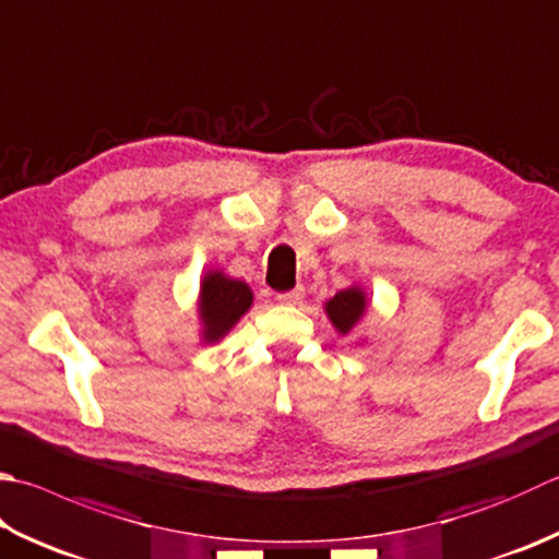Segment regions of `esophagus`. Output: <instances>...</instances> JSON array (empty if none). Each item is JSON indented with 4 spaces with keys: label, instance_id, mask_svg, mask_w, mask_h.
Returning <instances> with one entry per match:
<instances>
[{
    "label": "esophagus",
    "instance_id": "obj_1",
    "mask_svg": "<svg viewBox=\"0 0 559 559\" xmlns=\"http://www.w3.org/2000/svg\"><path fill=\"white\" fill-rule=\"evenodd\" d=\"M301 297H304V289L301 287H294L289 292H280L277 294V301L280 304H297V301H301Z\"/></svg>",
    "mask_w": 559,
    "mask_h": 559
}]
</instances>
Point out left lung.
<instances>
[{"label":"left lung","mask_w":559,"mask_h":559,"mask_svg":"<svg viewBox=\"0 0 559 559\" xmlns=\"http://www.w3.org/2000/svg\"><path fill=\"white\" fill-rule=\"evenodd\" d=\"M365 309H367V299L360 287L343 289L335 294L333 299H329V304H325V313H329V319L343 335L355 329V323L362 319Z\"/></svg>","instance_id":"1"}]
</instances>
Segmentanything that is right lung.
Listing matches in <instances>:
<instances>
[{"label":"right lung","mask_w":559,"mask_h":559,"mask_svg":"<svg viewBox=\"0 0 559 559\" xmlns=\"http://www.w3.org/2000/svg\"><path fill=\"white\" fill-rule=\"evenodd\" d=\"M252 304V292L246 282L230 280L224 272H206L199 297V316L204 323V341L216 343L234 329L240 316Z\"/></svg>","instance_id":"1"}]
</instances>
